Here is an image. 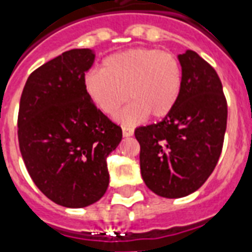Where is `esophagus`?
Returning <instances> with one entry per match:
<instances>
[{
  "instance_id": "1",
  "label": "esophagus",
  "mask_w": 252,
  "mask_h": 252,
  "mask_svg": "<svg viewBox=\"0 0 252 252\" xmlns=\"http://www.w3.org/2000/svg\"><path fill=\"white\" fill-rule=\"evenodd\" d=\"M133 134V128L132 126H123V136L124 137H130Z\"/></svg>"
}]
</instances>
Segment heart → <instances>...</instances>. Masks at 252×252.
Wrapping results in <instances>:
<instances>
[{
    "label": "heart",
    "instance_id": "1",
    "mask_svg": "<svg viewBox=\"0 0 252 252\" xmlns=\"http://www.w3.org/2000/svg\"><path fill=\"white\" fill-rule=\"evenodd\" d=\"M84 87L91 100L105 115H115L126 124L151 115L164 119L178 103L182 90V68L173 54L156 49H130L113 54L103 62V70L90 71Z\"/></svg>",
    "mask_w": 252,
    "mask_h": 252
}]
</instances>
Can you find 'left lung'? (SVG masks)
Segmentation results:
<instances>
[{"label": "left lung", "instance_id": "obj_1", "mask_svg": "<svg viewBox=\"0 0 252 252\" xmlns=\"http://www.w3.org/2000/svg\"><path fill=\"white\" fill-rule=\"evenodd\" d=\"M182 90L174 109L157 124L139 126L145 185L165 198H181L205 184L223 147L227 103L216 70L193 50L178 54Z\"/></svg>", "mask_w": 252, "mask_h": 252}]
</instances>
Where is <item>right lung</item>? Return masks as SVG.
Returning a JSON list of instances; mask_svg holds the SVG:
<instances>
[{
  "label": "right lung",
  "instance_id": "obj_1",
  "mask_svg": "<svg viewBox=\"0 0 252 252\" xmlns=\"http://www.w3.org/2000/svg\"><path fill=\"white\" fill-rule=\"evenodd\" d=\"M94 62L91 49L54 58L29 76L19 103V149L29 174L47 198L71 209L104 195L107 156L123 137L86 91Z\"/></svg>",
  "mask_w": 252,
  "mask_h": 252
}]
</instances>
